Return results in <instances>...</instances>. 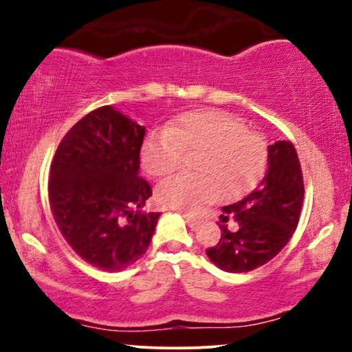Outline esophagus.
<instances>
[{"instance_id":"1","label":"esophagus","mask_w":352,"mask_h":352,"mask_svg":"<svg viewBox=\"0 0 352 352\" xmlns=\"http://www.w3.org/2000/svg\"><path fill=\"white\" fill-rule=\"evenodd\" d=\"M182 216H184V219L187 221V224H189V228H192V229L199 228L200 221L197 219V218H194V216H190V214H187V213H182Z\"/></svg>"}]
</instances>
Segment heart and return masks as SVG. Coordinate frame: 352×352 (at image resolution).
<instances>
[{
	"label": "heart",
	"mask_w": 352,
	"mask_h": 352,
	"mask_svg": "<svg viewBox=\"0 0 352 352\" xmlns=\"http://www.w3.org/2000/svg\"><path fill=\"white\" fill-rule=\"evenodd\" d=\"M192 158V175H179L157 189L165 208L195 211L204 204L240 199L263 179L269 147L261 133L248 131L242 118L218 109L181 113L158 136L142 146L141 160L148 175L163 179Z\"/></svg>",
	"instance_id": "heart-1"
}]
</instances>
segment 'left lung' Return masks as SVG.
<instances>
[{"label": "left lung", "instance_id": "obj_1", "mask_svg": "<svg viewBox=\"0 0 352 352\" xmlns=\"http://www.w3.org/2000/svg\"><path fill=\"white\" fill-rule=\"evenodd\" d=\"M267 173L256 189L237 204L224 206L219 242L206 250L216 266L226 272H250L271 261L295 232L305 181L296 148L290 141L269 147ZM232 217L239 229L229 231Z\"/></svg>", "mask_w": 352, "mask_h": 352}]
</instances>
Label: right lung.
Returning <instances> with one entry per match:
<instances>
[{
    "label": "right lung",
    "mask_w": 352,
    "mask_h": 352,
    "mask_svg": "<svg viewBox=\"0 0 352 352\" xmlns=\"http://www.w3.org/2000/svg\"><path fill=\"white\" fill-rule=\"evenodd\" d=\"M144 134L146 128L104 105L69 129L51 162L47 192L62 237L107 272L147 252L160 216L139 210L152 195L139 176Z\"/></svg>",
    "instance_id": "add662e5"
}]
</instances>
